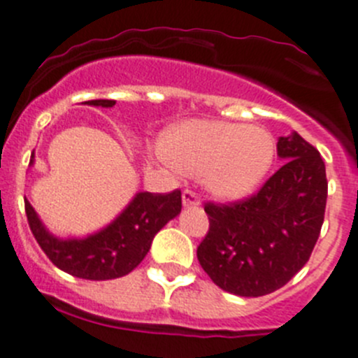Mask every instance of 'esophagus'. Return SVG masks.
<instances>
[{"mask_svg": "<svg viewBox=\"0 0 358 358\" xmlns=\"http://www.w3.org/2000/svg\"><path fill=\"white\" fill-rule=\"evenodd\" d=\"M182 203L185 208H189V206H199L201 205V199H199L198 194H194L192 190H183V194H182Z\"/></svg>", "mask_w": 358, "mask_h": 358, "instance_id": "esophagus-1", "label": "esophagus"}]
</instances>
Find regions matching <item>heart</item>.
I'll list each match as a JSON object with an SVG mask.
<instances>
[{"label":"heart","instance_id":"obj_1","mask_svg":"<svg viewBox=\"0 0 358 358\" xmlns=\"http://www.w3.org/2000/svg\"><path fill=\"white\" fill-rule=\"evenodd\" d=\"M162 157L169 166L196 178L220 201L249 198L275 159L272 134L247 123L192 120L168 136Z\"/></svg>","mask_w":358,"mask_h":358}]
</instances>
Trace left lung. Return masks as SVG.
Listing matches in <instances>:
<instances>
[{
  "label": "left lung",
  "instance_id": "obj_1",
  "mask_svg": "<svg viewBox=\"0 0 358 358\" xmlns=\"http://www.w3.org/2000/svg\"><path fill=\"white\" fill-rule=\"evenodd\" d=\"M282 168L258 194L235 205L206 203L208 235L198 259L210 279L238 296H263L302 268L320 236L327 205L325 164L293 130L277 139Z\"/></svg>",
  "mask_w": 358,
  "mask_h": 358
}]
</instances>
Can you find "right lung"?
I'll use <instances>...</instances> for the list:
<instances>
[{
    "label": "right lung",
    "instance_id": "right-lung-1",
    "mask_svg": "<svg viewBox=\"0 0 358 358\" xmlns=\"http://www.w3.org/2000/svg\"><path fill=\"white\" fill-rule=\"evenodd\" d=\"M86 106L113 108L116 100H88ZM35 164L31 155L29 166ZM29 228L48 258L63 272L79 279L108 280L132 272L148 255L157 233L182 212V194L136 192L129 205L103 228L86 236H58L43 224L26 199Z\"/></svg>",
    "mask_w": 358,
    "mask_h": 358
}]
</instances>
